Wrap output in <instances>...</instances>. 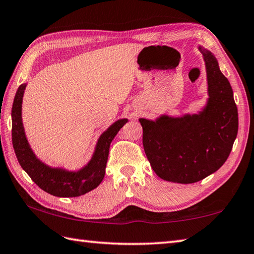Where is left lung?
I'll list each match as a JSON object with an SVG mask.
<instances>
[{
    "label": "left lung",
    "mask_w": 254,
    "mask_h": 254,
    "mask_svg": "<svg viewBox=\"0 0 254 254\" xmlns=\"http://www.w3.org/2000/svg\"><path fill=\"white\" fill-rule=\"evenodd\" d=\"M205 61L209 102L202 113L181 118L139 119L142 145L151 168L161 179L193 184L213 174L228 159L238 133V108L218 62L200 47Z\"/></svg>",
    "instance_id": "left-lung-1"
}]
</instances>
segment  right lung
I'll use <instances>...</instances> for the list:
<instances>
[{
	"label": "right lung",
	"mask_w": 254,
	"mask_h": 254,
	"mask_svg": "<svg viewBox=\"0 0 254 254\" xmlns=\"http://www.w3.org/2000/svg\"><path fill=\"white\" fill-rule=\"evenodd\" d=\"M25 86L18 87L12 107V142L22 168L41 189L56 197H78L96 188L104 179L111 142L127 119H119L100 136L92 160L85 168L77 172L53 169L33 154L24 133L21 109Z\"/></svg>",
	"instance_id": "1"
}]
</instances>
